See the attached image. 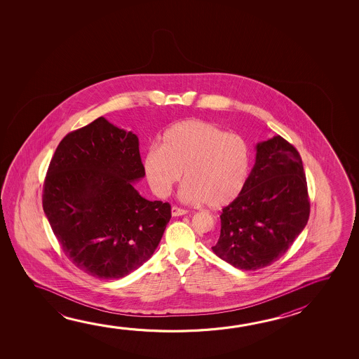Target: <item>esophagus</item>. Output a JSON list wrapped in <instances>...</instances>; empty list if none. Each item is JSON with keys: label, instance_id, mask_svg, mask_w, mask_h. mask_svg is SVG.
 Returning <instances> with one entry per match:
<instances>
[{"label": "esophagus", "instance_id": "1", "mask_svg": "<svg viewBox=\"0 0 359 359\" xmlns=\"http://www.w3.org/2000/svg\"><path fill=\"white\" fill-rule=\"evenodd\" d=\"M185 214H188V210L182 209V208H177V206H172L171 208V215L172 217H182V215H185Z\"/></svg>", "mask_w": 359, "mask_h": 359}]
</instances>
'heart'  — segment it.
Wrapping results in <instances>:
<instances>
[{
	"instance_id": "b5f03b06",
	"label": "heart",
	"mask_w": 359,
	"mask_h": 359,
	"mask_svg": "<svg viewBox=\"0 0 359 359\" xmlns=\"http://www.w3.org/2000/svg\"><path fill=\"white\" fill-rule=\"evenodd\" d=\"M147 182L159 196L184 182L180 198L187 203L228 205L245 187L250 171V149L243 136L215 125L188 118L171 125L160 147L147 151L144 161Z\"/></svg>"
}]
</instances>
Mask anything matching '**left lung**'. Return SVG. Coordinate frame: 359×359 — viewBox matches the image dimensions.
<instances>
[{"mask_svg": "<svg viewBox=\"0 0 359 359\" xmlns=\"http://www.w3.org/2000/svg\"><path fill=\"white\" fill-rule=\"evenodd\" d=\"M245 187L220 215L212 252L226 263L255 271L280 258L306 228L311 212L306 174L297 149L282 136L257 144Z\"/></svg>", "mask_w": 359, "mask_h": 359, "instance_id": "1", "label": "left lung"}]
</instances>
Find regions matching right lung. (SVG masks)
I'll return each mask as SVG.
<instances>
[{"mask_svg":"<svg viewBox=\"0 0 359 359\" xmlns=\"http://www.w3.org/2000/svg\"><path fill=\"white\" fill-rule=\"evenodd\" d=\"M137 136L105 118L61 140L43 182L42 206L66 257L100 279H118L151 258L171 217L147 200Z\"/></svg>","mask_w":359,"mask_h":359,"instance_id":"right-lung-1","label":"right lung"}]
</instances>
